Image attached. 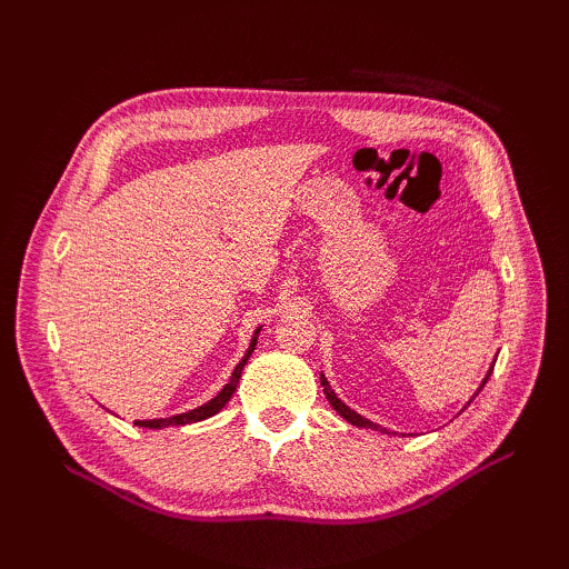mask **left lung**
<instances>
[{
	"label": "left lung",
	"mask_w": 569,
	"mask_h": 569,
	"mask_svg": "<svg viewBox=\"0 0 569 569\" xmlns=\"http://www.w3.org/2000/svg\"><path fill=\"white\" fill-rule=\"evenodd\" d=\"M493 363H496V360H493ZM491 372H493V366L489 368V372H487L485 380H481V385H479V389L475 391V396H477L481 389H485V385H487V380H489V377H491ZM320 385H322V391H325V396H327V401L332 403V408L339 412V416H341L343 420L351 422V425H356V427H368V429H377V432H385V435H389V429H385V427H380V425L370 422L368 418L360 416V412L351 410L347 403H343V401L339 399V396L332 391V387H330V382H327V377H325V375H320ZM475 396H472V399H475ZM472 399H470L468 403H465V408H468V406L472 403ZM465 408H462V410H465Z\"/></svg>",
	"instance_id": "8db88e82"
}]
</instances>
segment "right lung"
Segmentation results:
<instances>
[{
  "label": "right lung",
  "mask_w": 569,
  "mask_h": 569,
  "mask_svg": "<svg viewBox=\"0 0 569 569\" xmlns=\"http://www.w3.org/2000/svg\"><path fill=\"white\" fill-rule=\"evenodd\" d=\"M258 332H261V327H258V330L253 332L251 343H249V351H247V353H244V358L239 360V363H237V368H234V372H232V377H230V382H228L226 387H222V389L218 391V396H213V399H211L209 403H203V406H199V408H194V410L180 412V416L157 418V420H134V425H137V427H147V429H163V427H170V425L201 422V420H206V418L216 416V412H218V410H222V406H226V403L232 399V393H234V389H237V385H239V377H242V370H244V366H247V360L251 358V353H253V349H256Z\"/></svg>",
  "instance_id": "obj_1"
}]
</instances>
